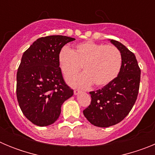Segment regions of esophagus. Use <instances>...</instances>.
I'll list each match as a JSON object with an SVG mask.
<instances>
[{
    "instance_id": "34e87169",
    "label": "esophagus",
    "mask_w": 155,
    "mask_h": 155,
    "mask_svg": "<svg viewBox=\"0 0 155 155\" xmlns=\"http://www.w3.org/2000/svg\"><path fill=\"white\" fill-rule=\"evenodd\" d=\"M81 92V91L80 90H74V94L75 95H78V94H80Z\"/></svg>"
}]
</instances>
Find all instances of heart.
<instances>
[{
	"label": "heart",
	"mask_w": 155,
	"mask_h": 155,
	"mask_svg": "<svg viewBox=\"0 0 155 155\" xmlns=\"http://www.w3.org/2000/svg\"><path fill=\"white\" fill-rule=\"evenodd\" d=\"M58 64L65 78L76 75L82 65L84 73L68 80L72 87L87 88L93 83L96 87H103L120 74L122 55L113 45L86 41L75 45L71 50L62 48L58 53Z\"/></svg>",
	"instance_id": "obj_1"
}]
</instances>
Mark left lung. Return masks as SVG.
<instances>
[{
	"instance_id": "8db88e82",
	"label": "left lung",
	"mask_w": 155,
	"mask_h": 155,
	"mask_svg": "<svg viewBox=\"0 0 155 155\" xmlns=\"http://www.w3.org/2000/svg\"><path fill=\"white\" fill-rule=\"evenodd\" d=\"M109 41L121 53L120 74L102 89L89 93L91 104L83 111L85 118L98 127L116 125L129 114L137 98L140 81V70L135 55L121 42Z\"/></svg>"
}]
</instances>
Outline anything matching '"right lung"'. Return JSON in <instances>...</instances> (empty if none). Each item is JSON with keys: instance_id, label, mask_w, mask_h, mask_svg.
<instances>
[{"instance_id": "right-lung-1", "label": "right lung", "mask_w": 155, "mask_h": 155, "mask_svg": "<svg viewBox=\"0 0 155 155\" xmlns=\"http://www.w3.org/2000/svg\"><path fill=\"white\" fill-rule=\"evenodd\" d=\"M64 35L36 39L23 53L17 72L16 93L24 116L39 127L51 125L61 115V105L74 91L66 84L58 64V53L68 42Z\"/></svg>"}]
</instances>
